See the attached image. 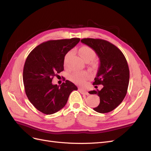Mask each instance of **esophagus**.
Returning <instances> with one entry per match:
<instances>
[{"label":"esophagus","instance_id":"esophagus-1","mask_svg":"<svg viewBox=\"0 0 151 151\" xmlns=\"http://www.w3.org/2000/svg\"><path fill=\"white\" fill-rule=\"evenodd\" d=\"M79 91L82 94H84V95H88L89 93L87 91L83 89H81V88H79Z\"/></svg>","mask_w":151,"mask_h":151}]
</instances>
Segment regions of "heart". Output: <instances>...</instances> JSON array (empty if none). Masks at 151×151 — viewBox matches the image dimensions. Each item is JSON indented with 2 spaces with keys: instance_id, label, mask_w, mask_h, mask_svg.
<instances>
[{
  "instance_id": "obj_1",
  "label": "heart",
  "mask_w": 151,
  "mask_h": 151,
  "mask_svg": "<svg viewBox=\"0 0 151 151\" xmlns=\"http://www.w3.org/2000/svg\"><path fill=\"white\" fill-rule=\"evenodd\" d=\"M70 52H68L65 57L64 62L66 63L67 59L70 55ZM79 53L81 57L83 59L85 62H90L93 60L96 57V53L94 50L88 46H84L81 47L79 50ZM89 77V75L88 72L85 71L81 72H72L68 76V79L72 82L76 84L79 85H83L86 80Z\"/></svg>"
}]
</instances>
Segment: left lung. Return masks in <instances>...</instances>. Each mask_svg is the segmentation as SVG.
Instances as JSON below:
<instances>
[{"label":"left lung","mask_w":151,"mask_h":151,"mask_svg":"<svg viewBox=\"0 0 151 151\" xmlns=\"http://www.w3.org/2000/svg\"><path fill=\"white\" fill-rule=\"evenodd\" d=\"M81 42L94 50L100 62L93 85H103V88L89 92L99 96V104L93 109L100 113L110 112L122 102L127 93L130 71L126 58L120 49L108 41L84 38Z\"/></svg>","instance_id":"obj_1"}]
</instances>
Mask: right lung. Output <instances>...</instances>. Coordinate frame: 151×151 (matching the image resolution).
Masks as SVG:
<instances>
[{
	"instance_id": "1",
	"label": "right lung",
	"mask_w": 151,
	"mask_h": 151,
	"mask_svg": "<svg viewBox=\"0 0 151 151\" xmlns=\"http://www.w3.org/2000/svg\"><path fill=\"white\" fill-rule=\"evenodd\" d=\"M80 38L50 40L35 48L27 57L23 68L26 94L42 113L52 115L65 106L77 86L66 80L60 86L52 84L57 74L63 70L65 55L79 42Z\"/></svg>"
}]
</instances>
